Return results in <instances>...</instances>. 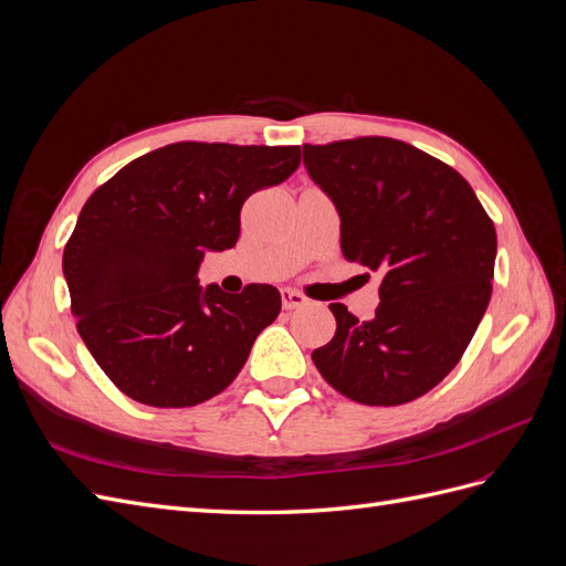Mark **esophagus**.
<instances>
[{"mask_svg": "<svg viewBox=\"0 0 566 566\" xmlns=\"http://www.w3.org/2000/svg\"><path fill=\"white\" fill-rule=\"evenodd\" d=\"M281 302H283V310L285 312H293V310H300V306L306 304V297L302 293H297V290L283 287L281 290Z\"/></svg>", "mask_w": 566, "mask_h": 566, "instance_id": "obj_1", "label": "esophagus"}]
</instances>
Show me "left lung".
Masks as SVG:
<instances>
[{"label":"left lung","mask_w":566,"mask_h":566,"mask_svg":"<svg viewBox=\"0 0 566 566\" xmlns=\"http://www.w3.org/2000/svg\"><path fill=\"white\" fill-rule=\"evenodd\" d=\"M302 150L337 208L345 260L382 279L370 321L331 304L337 331L314 364L352 401H413L455 368L486 312L493 221L453 167L410 144L358 136Z\"/></svg>","instance_id":"obj_1"}]
</instances>
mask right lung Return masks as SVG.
Wrapping results in <instances>:
<instances>
[{
  "mask_svg": "<svg viewBox=\"0 0 566 566\" xmlns=\"http://www.w3.org/2000/svg\"><path fill=\"white\" fill-rule=\"evenodd\" d=\"M300 146L181 142L132 160L84 202L63 250L77 333L113 385L156 408L227 389L281 312L273 285H198L231 250L243 202L300 167Z\"/></svg>",
  "mask_w": 566,
  "mask_h": 566,
  "instance_id": "obj_1",
  "label": "right lung"
}]
</instances>
